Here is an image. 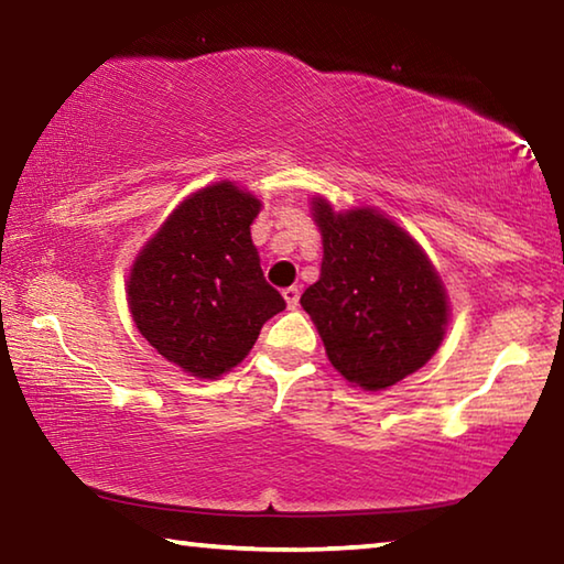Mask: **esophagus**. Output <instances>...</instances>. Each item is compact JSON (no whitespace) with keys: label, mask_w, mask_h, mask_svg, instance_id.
Segmentation results:
<instances>
[{"label":"esophagus","mask_w":564,"mask_h":564,"mask_svg":"<svg viewBox=\"0 0 564 564\" xmlns=\"http://www.w3.org/2000/svg\"><path fill=\"white\" fill-rule=\"evenodd\" d=\"M283 299H285V303H289V308H295V305H299V301H301L299 285H289V289H283Z\"/></svg>","instance_id":"esophagus-1"}]
</instances>
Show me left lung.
<instances>
[{
    "label": "left lung",
    "mask_w": 564,
    "mask_h": 564,
    "mask_svg": "<svg viewBox=\"0 0 564 564\" xmlns=\"http://www.w3.org/2000/svg\"><path fill=\"white\" fill-rule=\"evenodd\" d=\"M321 279L301 295L333 368L383 390L431 360L447 326L441 279L403 228L373 208L333 214L316 198Z\"/></svg>",
    "instance_id": "left-lung-1"
}]
</instances>
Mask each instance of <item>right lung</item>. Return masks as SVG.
Instances as JSON below:
<instances>
[{
    "instance_id": "add662e5",
    "label": "right lung",
    "mask_w": 564,
    "mask_h": 564,
    "mask_svg": "<svg viewBox=\"0 0 564 564\" xmlns=\"http://www.w3.org/2000/svg\"><path fill=\"white\" fill-rule=\"evenodd\" d=\"M259 212V198L228 181L198 191L131 269L129 305L141 336L196 378L238 366L263 323L285 308L251 241Z\"/></svg>"
}]
</instances>
